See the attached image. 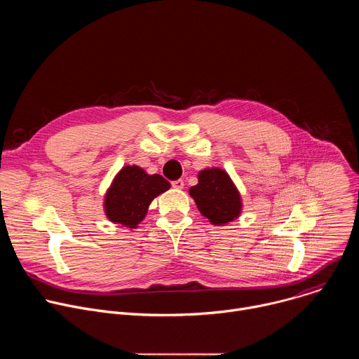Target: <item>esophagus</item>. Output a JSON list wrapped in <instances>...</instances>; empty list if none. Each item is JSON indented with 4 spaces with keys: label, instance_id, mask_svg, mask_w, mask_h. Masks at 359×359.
<instances>
[{
    "label": "esophagus",
    "instance_id": "34e87169",
    "mask_svg": "<svg viewBox=\"0 0 359 359\" xmlns=\"http://www.w3.org/2000/svg\"><path fill=\"white\" fill-rule=\"evenodd\" d=\"M172 186H173L175 189H183V187H184V182H183L182 179H177V180H175V182H172Z\"/></svg>",
    "mask_w": 359,
    "mask_h": 359
}]
</instances>
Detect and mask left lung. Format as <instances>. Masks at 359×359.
I'll return each instance as SVG.
<instances>
[{"instance_id":"obj_1","label":"left lung","mask_w":359,"mask_h":359,"mask_svg":"<svg viewBox=\"0 0 359 359\" xmlns=\"http://www.w3.org/2000/svg\"><path fill=\"white\" fill-rule=\"evenodd\" d=\"M200 213L212 224H226L240 216L241 198L229 175L222 169H204L198 183L189 190Z\"/></svg>"}]
</instances>
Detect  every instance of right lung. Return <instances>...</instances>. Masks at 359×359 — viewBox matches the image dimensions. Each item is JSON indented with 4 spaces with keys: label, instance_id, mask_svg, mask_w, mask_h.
<instances>
[{
    "label": "right lung",
    "instance_id": "right-lung-1",
    "mask_svg": "<svg viewBox=\"0 0 359 359\" xmlns=\"http://www.w3.org/2000/svg\"><path fill=\"white\" fill-rule=\"evenodd\" d=\"M169 187L170 183L161 175L125 166L105 196V213L111 222L135 229L144 219L151 200Z\"/></svg>",
    "mask_w": 359,
    "mask_h": 359
}]
</instances>
